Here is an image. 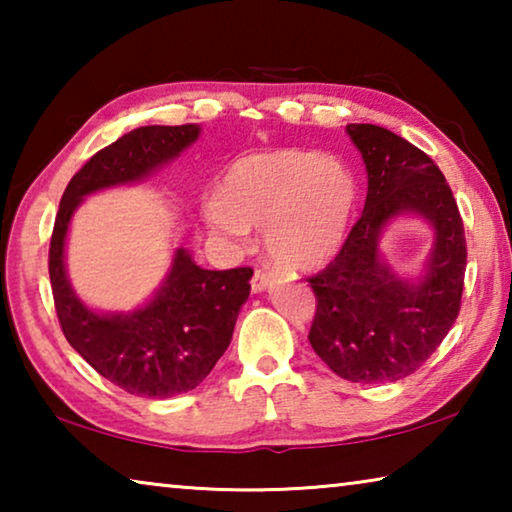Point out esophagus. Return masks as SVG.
Instances as JSON below:
<instances>
[{
  "mask_svg": "<svg viewBox=\"0 0 512 512\" xmlns=\"http://www.w3.org/2000/svg\"><path fill=\"white\" fill-rule=\"evenodd\" d=\"M271 282H273V273L264 271V268H257L253 280H250V287H253L255 293H259V291H264Z\"/></svg>",
  "mask_w": 512,
  "mask_h": 512,
  "instance_id": "obj_1",
  "label": "esophagus"
}]
</instances>
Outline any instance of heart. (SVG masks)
I'll return each instance as SVG.
<instances>
[{
	"label": "heart",
	"mask_w": 512,
	"mask_h": 512,
	"mask_svg": "<svg viewBox=\"0 0 512 512\" xmlns=\"http://www.w3.org/2000/svg\"><path fill=\"white\" fill-rule=\"evenodd\" d=\"M359 207L350 169L314 151L280 149L232 164L205 221L230 237L266 228V250L284 271H309L339 253Z\"/></svg>",
	"instance_id": "heart-1"
}]
</instances>
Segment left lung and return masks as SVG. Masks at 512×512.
Masks as SVG:
<instances>
[{
  "mask_svg": "<svg viewBox=\"0 0 512 512\" xmlns=\"http://www.w3.org/2000/svg\"><path fill=\"white\" fill-rule=\"evenodd\" d=\"M368 171V196L339 255L307 277L316 296L309 343L336 375L357 384L409 377L443 343L461 311L467 246L443 171L386 128L348 124ZM413 211L434 228L428 273L397 278L378 255L380 230Z\"/></svg>",
  "mask_w": 512,
  "mask_h": 512,
  "instance_id": "left-lung-1",
  "label": "left lung"
}]
</instances>
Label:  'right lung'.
I'll return each instance as SVG.
<instances>
[{
	"label": "right lung",
	"mask_w": 512,
	"mask_h": 512,
	"mask_svg": "<svg viewBox=\"0 0 512 512\" xmlns=\"http://www.w3.org/2000/svg\"><path fill=\"white\" fill-rule=\"evenodd\" d=\"M201 128L142 126L94 153L69 180L49 244V280L69 345L112 384L137 397H171L196 388L228 350L253 268L207 271L187 250L173 255L155 298L131 314H97L76 298L65 273L69 219L83 196L135 183L196 142Z\"/></svg>",
	"instance_id": "right-lung-1"
}]
</instances>
